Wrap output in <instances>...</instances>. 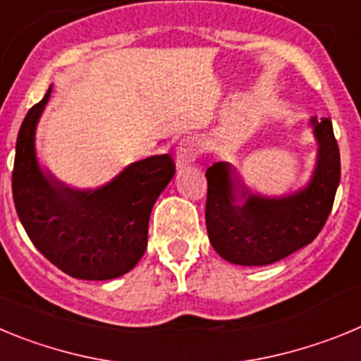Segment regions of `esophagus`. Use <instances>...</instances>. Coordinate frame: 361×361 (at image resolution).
Segmentation results:
<instances>
[{"label": "esophagus", "instance_id": "1", "mask_svg": "<svg viewBox=\"0 0 361 361\" xmlns=\"http://www.w3.org/2000/svg\"><path fill=\"white\" fill-rule=\"evenodd\" d=\"M199 155V142L193 137H188L178 145L177 153H175V162H177V170H184L191 162H195Z\"/></svg>", "mask_w": 361, "mask_h": 361}]
</instances>
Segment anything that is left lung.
Returning <instances> with one entry per match:
<instances>
[{"label": "left lung", "mask_w": 361, "mask_h": 361, "mask_svg": "<svg viewBox=\"0 0 361 361\" xmlns=\"http://www.w3.org/2000/svg\"><path fill=\"white\" fill-rule=\"evenodd\" d=\"M318 142L309 184L291 195L264 197L238 184L229 162L206 170V228L220 257L238 266H269L311 244L333 209L340 149L327 117L309 121Z\"/></svg>", "instance_id": "left-lung-1"}]
</instances>
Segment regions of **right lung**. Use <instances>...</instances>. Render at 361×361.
Instances as JSON below:
<instances>
[{
  "instance_id": "right-lung-1",
  "label": "right lung",
  "mask_w": 361,
  "mask_h": 361,
  "mask_svg": "<svg viewBox=\"0 0 361 361\" xmlns=\"http://www.w3.org/2000/svg\"><path fill=\"white\" fill-rule=\"evenodd\" d=\"M52 86L28 110L16 141L12 195L32 244L81 280H111L137 266L148 245L153 204L175 175L173 159L153 155L124 168L97 190H73L41 170L36 128Z\"/></svg>"
}]
</instances>
